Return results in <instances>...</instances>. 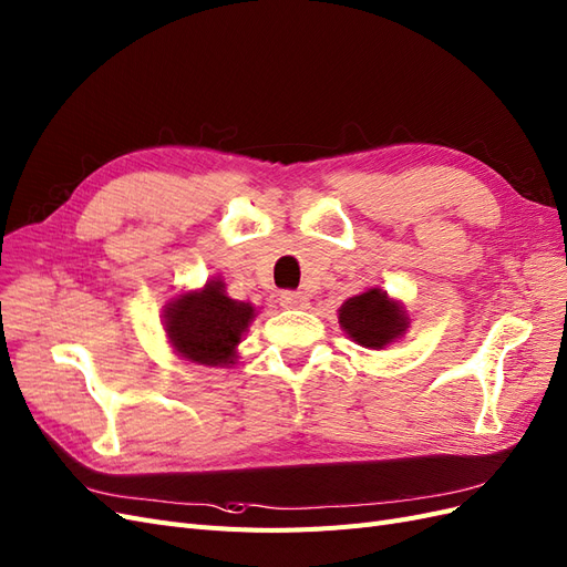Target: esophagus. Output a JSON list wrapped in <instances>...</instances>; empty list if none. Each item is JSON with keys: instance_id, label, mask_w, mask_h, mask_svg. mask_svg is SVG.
I'll return each mask as SVG.
<instances>
[{"instance_id": "esophagus-1", "label": "esophagus", "mask_w": 567, "mask_h": 567, "mask_svg": "<svg viewBox=\"0 0 567 567\" xmlns=\"http://www.w3.org/2000/svg\"><path fill=\"white\" fill-rule=\"evenodd\" d=\"M279 305L284 310H305L310 302H307V296H302L300 290H284V293H279Z\"/></svg>"}]
</instances>
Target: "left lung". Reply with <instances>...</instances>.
Masks as SVG:
<instances>
[{
    "label": "left lung",
    "mask_w": 567,
    "mask_h": 567,
    "mask_svg": "<svg viewBox=\"0 0 567 567\" xmlns=\"http://www.w3.org/2000/svg\"><path fill=\"white\" fill-rule=\"evenodd\" d=\"M340 326L364 348L379 350L406 329V317L398 302L388 300L381 288H371L362 296L350 298L338 310Z\"/></svg>",
    "instance_id": "obj_1"
}]
</instances>
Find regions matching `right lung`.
Returning a JSON list of instances; mask_svg holds the SVG:
<instances>
[{"mask_svg":"<svg viewBox=\"0 0 567 567\" xmlns=\"http://www.w3.org/2000/svg\"><path fill=\"white\" fill-rule=\"evenodd\" d=\"M221 288V281H210L200 293L179 296L167 307V336L175 350L196 364H234V350L252 319V307L227 298Z\"/></svg>","mask_w":567,"mask_h":567,"instance_id":"right-lung-1","label":"right lung"}]
</instances>
